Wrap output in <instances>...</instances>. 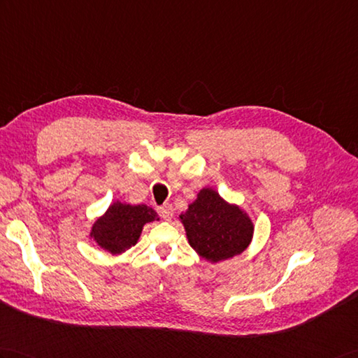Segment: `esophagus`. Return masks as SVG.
<instances>
[{
  "label": "esophagus",
  "instance_id": "1",
  "mask_svg": "<svg viewBox=\"0 0 358 358\" xmlns=\"http://www.w3.org/2000/svg\"><path fill=\"white\" fill-rule=\"evenodd\" d=\"M157 210H159L160 217H162L164 221H169V220L173 217V207H172L171 204H163V206H160Z\"/></svg>",
  "mask_w": 358,
  "mask_h": 358
}]
</instances>
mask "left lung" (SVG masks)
<instances>
[{
    "label": "left lung",
    "instance_id": "obj_1",
    "mask_svg": "<svg viewBox=\"0 0 358 358\" xmlns=\"http://www.w3.org/2000/svg\"><path fill=\"white\" fill-rule=\"evenodd\" d=\"M178 218L190 247L210 264L245 252L255 234V224L243 207L226 201L210 187L199 190Z\"/></svg>",
    "mask_w": 358,
    "mask_h": 358
}]
</instances>
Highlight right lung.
Wrapping results in <instances>:
<instances>
[{"label": "right lung", "instance_id": "add662e5", "mask_svg": "<svg viewBox=\"0 0 358 358\" xmlns=\"http://www.w3.org/2000/svg\"><path fill=\"white\" fill-rule=\"evenodd\" d=\"M159 215L146 204L113 201L90 229V239L114 256L128 252L138 243L145 224L159 221Z\"/></svg>", "mask_w": 358, "mask_h": 358}]
</instances>
